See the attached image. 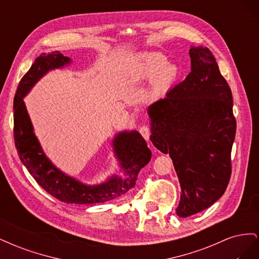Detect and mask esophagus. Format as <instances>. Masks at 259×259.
<instances>
[{
	"label": "esophagus",
	"mask_w": 259,
	"mask_h": 259,
	"mask_svg": "<svg viewBox=\"0 0 259 259\" xmlns=\"http://www.w3.org/2000/svg\"><path fill=\"white\" fill-rule=\"evenodd\" d=\"M139 133L146 140H148L149 137H150V133H151L150 126H149V125H143V126H140L139 128Z\"/></svg>",
	"instance_id": "obj_1"
}]
</instances>
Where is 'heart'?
Wrapping results in <instances>:
<instances>
[{
  "instance_id": "b5f03b06",
  "label": "heart",
  "mask_w": 259,
  "mask_h": 259,
  "mask_svg": "<svg viewBox=\"0 0 259 259\" xmlns=\"http://www.w3.org/2000/svg\"><path fill=\"white\" fill-rule=\"evenodd\" d=\"M132 74L137 81L153 79V91L159 93L167 90L178 79L179 68L167 64V58L160 53H147L134 61Z\"/></svg>"
}]
</instances>
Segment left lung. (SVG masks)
Returning <instances> with one entry per match:
<instances>
[{"mask_svg": "<svg viewBox=\"0 0 259 259\" xmlns=\"http://www.w3.org/2000/svg\"><path fill=\"white\" fill-rule=\"evenodd\" d=\"M191 72L165 98L149 106L150 139L169 153L182 194L176 208L189 217L222 197L231 177L237 121L230 86L206 48L190 49Z\"/></svg>", "mask_w": 259, "mask_h": 259, "instance_id": "8db88e82", "label": "left lung"}]
</instances>
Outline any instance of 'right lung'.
I'll list each match as a JSON object with an SVG mask.
<instances>
[{
  "label": "right lung",
  "instance_id": "right-lung-1",
  "mask_svg": "<svg viewBox=\"0 0 259 259\" xmlns=\"http://www.w3.org/2000/svg\"><path fill=\"white\" fill-rule=\"evenodd\" d=\"M70 58L59 52L41 54L22 76L14 98V139L19 159L35 182L54 198L65 203L93 204L113 200L136 185L140 169L151 159V151L138 132H123L113 140L114 152L125 177L113 176L98 186H86L65 175L46 158L33 133L22 98L49 71L69 64Z\"/></svg>",
  "mask_w": 259,
  "mask_h": 259
}]
</instances>
